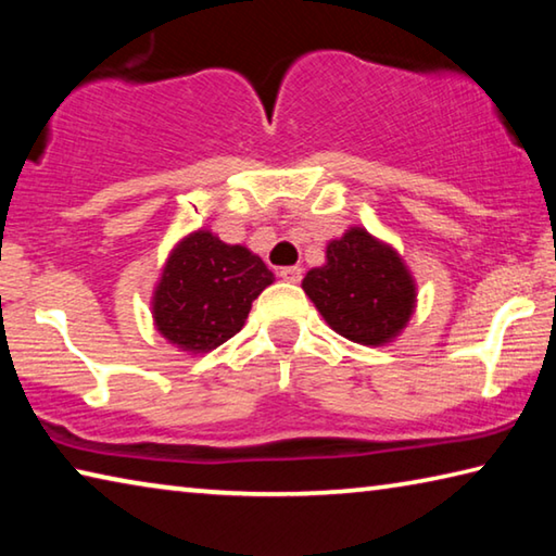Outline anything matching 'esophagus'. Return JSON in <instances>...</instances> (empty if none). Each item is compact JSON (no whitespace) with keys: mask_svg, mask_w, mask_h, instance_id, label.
<instances>
[{"mask_svg":"<svg viewBox=\"0 0 556 556\" xmlns=\"http://www.w3.org/2000/svg\"><path fill=\"white\" fill-rule=\"evenodd\" d=\"M301 275H304V269H301V267H281L279 269V277L289 281V285H299Z\"/></svg>","mask_w":556,"mask_h":556,"instance_id":"obj_1","label":"esophagus"}]
</instances>
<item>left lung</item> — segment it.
Segmentation results:
<instances>
[{
	"label": "left lung",
	"instance_id": "8db88e82",
	"mask_svg": "<svg viewBox=\"0 0 556 556\" xmlns=\"http://www.w3.org/2000/svg\"><path fill=\"white\" fill-rule=\"evenodd\" d=\"M301 289L338 336L370 348L392 343L417 312L407 262L361 225L326 244V262L306 271Z\"/></svg>",
	"mask_w": 556,
	"mask_h": 556
}]
</instances>
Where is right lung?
I'll use <instances>...</instances> for the list:
<instances>
[{
  "label": "right lung",
  "mask_w": 556,
  "mask_h": 556,
  "mask_svg": "<svg viewBox=\"0 0 556 556\" xmlns=\"http://www.w3.org/2000/svg\"><path fill=\"white\" fill-rule=\"evenodd\" d=\"M271 281L255 252L199 228L168 252L149 301L154 328L188 355L211 353L240 331L252 301Z\"/></svg>",
  "instance_id": "add662e5"
}]
</instances>
